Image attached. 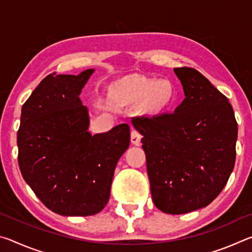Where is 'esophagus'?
<instances>
[{
    "label": "esophagus",
    "instance_id": "34e87169",
    "mask_svg": "<svg viewBox=\"0 0 252 252\" xmlns=\"http://www.w3.org/2000/svg\"><path fill=\"white\" fill-rule=\"evenodd\" d=\"M142 135L140 133L139 130L136 129H132L131 131V142L133 144H139L140 141H141Z\"/></svg>",
    "mask_w": 252,
    "mask_h": 252
}]
</instances>
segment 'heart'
I'll list each match as a JSON object with an SVG mask.
<instances>
[{
  "label": "heart",
  "instance_id": "1",
  "mask_svg": "<svg viewBox=\"0 0 252 252\" xmlns=\"http://www.w3.org/2000/svg\"><path fill=\"white\" fill-rule=\"evenodd\" d=\"M129 90L139 99H144L150 94L149 100L155 108H163L172 99V89L168 83H158L156 80L147 78L134 79L129 85Z\"/></svg>",
  "mask_w": 252,
  "mask_h": 252
}]
</instances>
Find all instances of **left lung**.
<instances>
[{
	"instance_id": "1",
	"label": "left lung",
	"mask_w": 252,
	"mask_h": 252,
	"mask_svg": "<svg viewBox=\"0 0 252 252\" xmlns=\"http://www.w3.org/2000/svg\"><path fill=\"white\" fill-rule=\"evenodd\" d=\"M186 99L176 111L136 117L152 201L169 215L207 207L236 161L238 123L228 97L192 67H176Z\"/></svg>"
}]
</instances>
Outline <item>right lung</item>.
<instances>
[{"label":"right lung","mask_w":252,"mask_h":252,"mask_svg":"<svg viewBox=\"0 0 252 252\" xmlns=\"http://www.w3.org/2000/svg\"><path fill=\"white\" fill-rule=\"evenodd\" d=\"M93 71L51 73L22 106L21 173L42 203L61 216H92L106 206L114 169L130 144L126 123L106 133L88 131L79 94Z\"/></svg>","instance_id":"add662e5"}]
</instances>
